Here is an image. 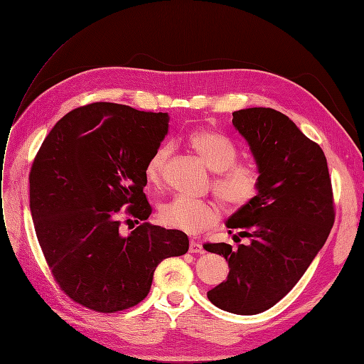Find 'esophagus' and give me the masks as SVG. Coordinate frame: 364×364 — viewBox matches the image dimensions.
<instances>
[{
  "mask_svg": "<svg viewBox=\"0 0 364 364\" xmlns=\"http://www.w3.org/2000/svg\"><path fill=\"white\" fill-rule=\"evenodd\" d=\"M191 253H205V249L203 246L199 243V241H194L191 240L190 241V249H188Z\"/></svg>",
  "mask_w": 364,
  "mask_h": 364,
  "instance_id": "1",
  "label": "esophagus"
}]
</instances>
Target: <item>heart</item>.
<instances>
[{
	"label": "heart",
	"mask_w": 364,
	"mask_h": 364,
	"mask_svg": "<svg viewBox=\"0 0 364 364\" xmlns=\"http://www.w3.org/2000/svg\"><path fill=\"white\" fill-rule=\"evenodd\" d=\"M190 147L199 155L209 168L217 173L214 193L230 211L247 206L259 193L261 173L255 164L235 162L238 151L235 146L214 132L197 130L188 136ZM170 156V147H158L146 165V179L158 186L164 178L165 162ZM220 217L215 202L196 200L188 196H174L159 208L161 222L186 234H199L213 226Z\"/></svg>",
	"instance_id": "b5f03b06"
}]
</instances>
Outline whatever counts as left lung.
I'll return each instance as SVG.
<instances>
[{
    "instance_id": "8db88e82",
    "label": "left lung",
    "mask_w": 364,
    "mask_h": 364,
    "mask_svg": "<svg viewBox=\"0 0 364 364\" xmlns=\"http://www.w3.org/2000/svg\"><path fill=\"white\" fill-rule=\"evenodd\" d=\"M261 173L258 196L226 222L247 245L208 243L228 261V279L208 291L220 310L252 316L287 294L325 245L334 225L331 179L323 150L270 107L232 114ZM238 238L237 235H234ZM240 240V238H238Z\"/></svg>"
}]
</instances>
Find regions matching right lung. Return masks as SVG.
Masks as SVG:
<instances>
[{
	"label": "right lung",
	"instance_id": "obj_1",
	"mask_svg": "<svg viewBox=\"0 0 364 364\" xmlns=\"http://www.w3.org/2000/svg\"><path fill=\"white\" fill-rule=\"evenodd\" d=\"M168 121L167 112L126 105L82 106L58 121L31 165L30 211L43 257L59 287L90 310L135 306L158 264L188 252L178 229L142 223L119 232L124 205L142 222L151 214L146 165Z\"/></svg>",
	"mask_w": 364,
	"mask_h": 364
}]
</instances>
